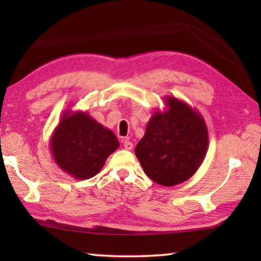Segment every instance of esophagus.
<instances>
[{
    "label": "esophagus",
    "instance_id": "34e87169",
    "mask_svg": "<svg viewBox=\"0 0 261 261\" xmlns=\"http://www.w3.org/2000/svg\"><path fill=\"white\" fill-rule=\"evenodd\" d=\"M123 146H124L126 151H131L132 147H134V144H132L131 141H129V140H124V141H123Z\"/></svg>",
    "mask_w": 261,
    "mask_h": 261
}]
</instances>
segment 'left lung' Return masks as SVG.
Wrapping results in <instances>:
<instances>
[{
    "instance_id": "1",
    "label": "left lung",
    "mask_w": 261,
    "mask_h": 261,
    "mask_svg": "<svg viewBox=\"0 0 261 261\" xmlns=\"http://www.w3.org/2000/svg\"><path fill=\"white\" fill-rule=\"evenodd\" d=\"M163 112L155 110L135 153L149 178L163 187L185 182L206 156L208 131L197 109L175 96L165 99Z\"/></svg>"
}]
</instances>
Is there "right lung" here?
I'll return each instance as SVG.
<instances>
[{
  "label": "right lung",
  "mask_w": 261,
  "mask_h": 261,
  "mask_svg": "<svg viewBox=\"0 0 261 261\" xmlns=\"http://www.w3.org/2000/svg\"><path fill=\"white\" fill-rule=\"evenodd\" d=\"M49 145L56 165L76 179L93 177L120 147L112 130L81 110L63 113Z\"/></svg>",
  "instance_id": "obj_1"
}]
</instances>
